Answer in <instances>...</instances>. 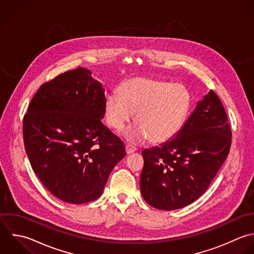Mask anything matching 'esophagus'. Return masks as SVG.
I'll use <instances>...</instances> for the list:
<instances>
[{"label":"esophagus","instance_id":"obj_1","mask_svg":"<svg viewBox=\"0 0 254 254\" xmlns=\"http://www.w3.org/2000/svg\"><path fill=\"white\" fill-rule=\"evenodd\" d=\"M135 150H136V148H135L134 146H132V145H130V144H127V145H126V151H127V154H131V153H133Z\"/></svg>","mask_w":254,"mask_h":254}]
</instances>
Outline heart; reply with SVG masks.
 <instances>
[{"label": "heart", "mask_w": 254, "mask_h": 254, "mask_svg": "<svg viewBox=\"0 0 254 254\" xmlns=\"http://www.w3.org/2000/svg\"><path fill=\"white\" fill-rule=\"evenodd\" d=\"M191 108V96L182 85L134 78L106 99L105 116L110 127L121 130L133 118L138 122L126 131L132 143L150 137L155 143L172 139L181 130Z\"/></svg>", "instance_id": "1"}]
</instances>
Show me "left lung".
I'll list each match as a JSON object with an SVG mask.
<instances>
[{
  "label": "left lung",
  "instance_id": "1",
  "mask_svg": "<svg viewBox=\"0 0 254 254\" xmlns=\"http://www.w3.org/2000/svg\"><path fill=\"white\" fill-rule=\"evenodd\" d=\"M232 144L226 110L214 91L198 103L175 137L142 150L140 191L158 210H177L199 199L225 162Z\"/></svg>",
  "mask_w": 254,
  "mask_h": 254
}]
</instances>
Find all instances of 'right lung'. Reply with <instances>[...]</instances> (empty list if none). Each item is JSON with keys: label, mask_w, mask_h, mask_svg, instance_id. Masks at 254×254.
Returning <instances> with one entry per match:
<instances>
[{"label": "right lung", "mask_w": 254, "mask_h": 254, "mask_svg": "<svg viewBox=\"0 0 254 254\" xmlns=\"http://www.w3.org/2000/svg\"><path fill=\"white\" fill-rule=\"evenodd\" d=\"M78 67L42 84L23 117L28 160L41 183L70 204L98 199L113 168L126 156L124 142L105 127V89Z\"/></svg>", "instance_id": "right-lung-1"}]
</instances>
